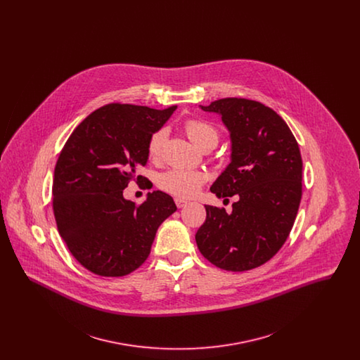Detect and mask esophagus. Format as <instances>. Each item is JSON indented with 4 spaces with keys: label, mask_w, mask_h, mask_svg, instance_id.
<instances>
[{
    "label": "esophagus",
    "mask_w": 360,
    "mask_h": 360,
    "mask_svg": "<svg viewBox=\"0 0 360 360\" xmlns=\"http://www.w3.org/2000/svg\"><path fill=\"white\" fill-rule=\"evenodd\" d=\"M175 205L181 209V207L188 205V201H185V200H182V198H175Z\"/></svg>",
    "instance_id": "esophagus-1"
}]
</instances>
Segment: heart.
Returning a JSON list of instances; mask_svg holds the SVG:
<instances>
[{"instance_id":"heart-1","label":"heart","mask_w":360,"mask_h":360,"mask_svg":"<svg viewBox=\"0 0 360 360\" xmlns=\"http://www.w3.org/2000/svg\"><path fill=\"white\" fill-rule=\"evenodd\" d=\"M185 132L191 143L200 150H212L219 143V131L214 125L205 120L191 119L185 122ZM167 136V131L165 128L156 129L148 139L147 153L150 159H158L163 144ZM206 175L204 172L185 170V169H170L167 172L158 175L156 185L159 188L170 193L175 197L190 198L198 193V190L205 184Z\"/></svg>"}]
</instances>
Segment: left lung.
Masks as SVG:
<instances>
[{
  "instance_id": "8db88e82",
  "label": "left lung",
  "mask_w": 360,
  "mask_h": 360,
  "mask_svg": "<svg viewBox=\"0 0 360 360\" xmlns=\"http://www.w3.org/2000/svg\"><path fill=\"white\" fill-rule=\"evenodd\" d=\"M221 116L231 135V163L210 191L239 195L232 213L205 205L195 233L200 252L226 271L262 266L290 233L302 197V159L290 128L271 108L245 98L201 106Z\"/></svg>"
}]
</instances>
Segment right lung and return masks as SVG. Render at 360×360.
<instances>
[{
  "label": "right lung",
  "instance_id": "right-lung-1",
  "mask_svg": "<svg viewBox=\"0 0 360 360\" xmlns=\"http://www.w3.org/2000/svg\"><path fill=\"white\" fill-rule=\"evenodd\" d=\"M163 110L109 103L90 113L70 135L58 158L52 207L58 231L70 252L101 276H124L151 252L156 231L176 210L163 191L147 194L136 205L122 190L147 165L148 139L170 119Z\"/></svg>",
  "mask_w": 360,
  "mask_h": 360
}]
</instances>
